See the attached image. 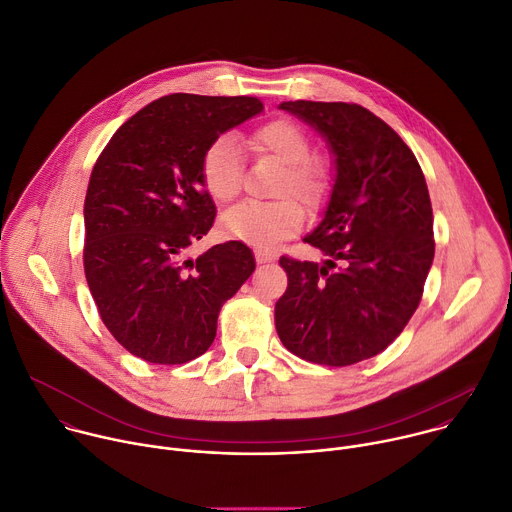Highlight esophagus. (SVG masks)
I'll return each mask as SVG.
<instances>
[{
    "label": "esophagus",
    "instance_id": "esophagus-1",
    "mask_svg": "<svg viewBox=\"0 0 512 512\" xmlns=\"http://www.w3.org/2000/svg\"><path fill=\"white\" fill-rule=\"evenodd\" d=\"M255 259H257V263H271V261H275V255L269 251H255Z\"/></svg>",
    "mask_w": 512,
    "mask_h": 512
}]
</instances>
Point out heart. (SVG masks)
I'll list each match as a JSON object with an SVG mask.
<instances>
[{
	"instance_id": "b5f03b06",
	"label": "heart",
	"mask_w": 512,
	"mask_h": 512,
	"mask_svg": "<svg viewBox=\"0 0 512 512\" xmlns=\"http://www.w3.org/2000/svg\"><path fill=\"white\" fill-rule=\"evenodd\" d=\"M247 145L255 156H271L285 170L275 188L271 202H243L223 216L227 235L245 241L257 249H271L279 241L298 233L304 225V208L318 210L326 204L332 190V174L324 160L310 156L312 139L302 125L289 119H273L255 129ZM200 180L206 194L229 204L241 194L243 186V152L237 135L223 133L214 137L200 160ZM296 195L299 199H289Z\"/></svg>"
}]
</instances>
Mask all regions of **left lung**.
Segmentation results:
<instances>
[{
    "label": "left lung",
    "instance_id": "obj_1",
    "mask_svg": "<svg viewBox=\"0 0 512 512\" xmlns=\"http://www.w3.org/2000/svg\"><path fill=\"white\" fill-rule=\"evenodd\" d=\"M334 154L322 223L304 237L322 263L281 257L287 289L275 328L296 356L348 367L383 352L407 326L433 263V212L423 172L405 141L354 103L287 101Z\"/></svg>",
    "mask_w": 512,
    "mask_h": 512
}]
</instances>
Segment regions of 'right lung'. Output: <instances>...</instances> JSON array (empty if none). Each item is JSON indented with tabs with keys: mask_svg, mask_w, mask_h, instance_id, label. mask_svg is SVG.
I'll use <instances>...</instances> for the list:
<instances>
[{
	"mask_svg": "<svg viewBox=\"0 0 512 512\" xmlns=\"http://www.w3.org/2000/svg\"><path fill=\"white\" fill-rule=\"evenodd\" d=\"M263 111L255 97L174 93L127 119L101 152L85 198V275L115 340L154 364L204 354L223 304L255 271L241 241L188 249L216 206L200 180L208 143Z\"/></svg>",
	"mask_w": 512,
	"mask_h": 512,
	"instance_id": "1",
	"label": "right lung"
}]
</instances>
